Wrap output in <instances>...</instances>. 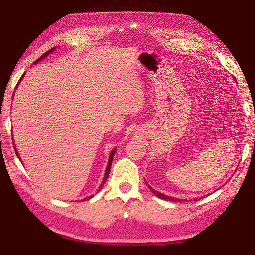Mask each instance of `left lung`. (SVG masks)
<instances>
[{
	"instance_id": "left-lung-1",
	"label": "left lung",
	"mask_w": 255,
	"mask_h": 255,
	"mask_svg": "<svg viewBox=\"0 0 255 255\" xmlns=\"http://www.w3.org/2000/svg\"><path fill=\"white\" fill-rule=\"evenodd\" d=\"M148 185V184H147ZM148 188L152 190V192L154 193L155 196L156 197H158V198H161V199H164V200H170V201H179V202H183V201H187L185 199H182V200H180V199H178V198H173V197H170V196H165V195H163V193H161V192H158V191H156V190H154L152 187H149L148 185ZM195 201H197V199H193Z\"/></svg>"
}]
</instances>
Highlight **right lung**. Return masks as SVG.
<instances>
[{"mask_svg":"<svg viewBox=\"0 0 255 255\" xmlns=\"http://www.w3.org/2000/svg\"><path fill=\"white\" fill-rule=\"evenodd\" d=\"M55 48H51V49H49L48 51H46V53L42 55V56H40L39 58H38L36 62H34L33 64H36V63H38V62H40V60L42 59V58H46L47 56H48L50 53H53V50H54ZM24 76V74H22V76L20 77V80H19V82H18V84H16V86L19 85V83H20V81L22 80V77ZM14 94V93H13ZM15 149V154H16V156H18L19 158H20V156H19V154H18V152H16V148H14ZM115 152H116V149H114L112 150V152L110 153V156H109V161H108V164H107V169H106V173H105V178H103V181H102V183H101V185L100 187H99V189H98V191H100V190L102 189V187H103V184H105V182L107 181V179H108V175H109V173H110V169H111V163H112V158H114V155H115ZM93 196H90V197H88V198H84V200H89L90 198H92Z\"/></svg>","mask_w":255,"mask_h":255,"instance_id":"1","label":"right lung"}]
</instances>
